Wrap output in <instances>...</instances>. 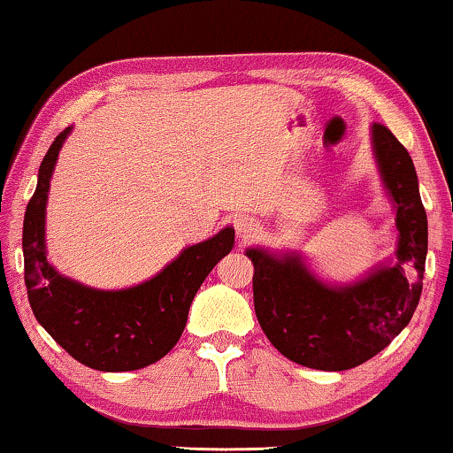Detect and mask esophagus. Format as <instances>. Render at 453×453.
Wrapping results in <instances>:
<instances>
[{
	"instance_id": "esophagus-1",
	"label": "esophagus",
	"mask_w": 453,
	"mask_h": 453,
	"mask_svg": "<svg viewBox=\"0 0 453 453\" xmlns=\"http://www.w3.org/2000/svg\"><path fill=\"white\" fill-rule=\"evenodd\" d=\"M235 232H238L240 238L246 242L260 232V224L252 218H240L235 221Z\"/></svg>"
}]
</instances>
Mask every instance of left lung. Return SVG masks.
I'll list each match as a JSON object with an SVG mask.
<instances>
[{
  "mask_svg": "<svg viewBox=\"0 0 453 453\" xmlns=\"http://www.w3.org/2000/svg\"><path fill=\"white\" fill-rule=\"evenodd\" d=\"M384 185L396 207V262L356 285H323L299 256L274 258L252 248L254 311L282 356L315 370H349L382 352L413 317L423 291L427 213L407 148L387 126H372Z\"/></svg>",
  "mask_w": 453,
  "mask_h": 453,
  "instance_id": "obj_1",
  "label": "left lung"
}]
</instances>
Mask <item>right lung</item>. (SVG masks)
Wrapping results in <instances>:
<instances>
[{
    "label": "right lung",
    "mask_w": 453,
    "mask_h": 453,
    "mask_svg": "<svg viewBox=\"0 0 453 453\" xmlns=\"http://www.w3.org/2000/svg\"><path fill=\"white\" fill-rule=\"evenodd\" d=\"M65 127L46 152L24 215V282L40 326L77 362L101 372H127L158 362L183 334L188 307L205 276L234 246V229L183 250L158 276L126 291H96L65 279L46 262L44 209Z\"/></svg>",
    "instance_id": "1"
}]
</instances>
